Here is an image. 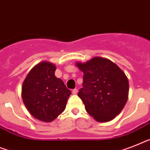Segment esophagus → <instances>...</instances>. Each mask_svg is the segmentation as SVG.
<instances>
[{
	"label": "esophagus",
	"mask_w": 150,
	"mask_h": 150,
	"mask_svg": "<svg viewBox=\"0 0 150 150\" xmlns=\"http://www.w3.org/2000/svg\"><path fill=\"white\" fill-rule=\"evenodd\" d=\"M72 93H73V94H76V93H78V90L77 89H74L72 91Z\"/></svg>",
	"instance_id": "34e87169"
}]
</instances>
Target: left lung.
I'll return each instance as SVG.
<instances>
[{
    "mask_svg": "<svg viewBox=\"0 0 150 150\" xmlns=\"http://www.w3.org/2000/svg\"><path fill=\"white\" fill-rule=\"evenodd\" d=\"M76 65L83 72L78 93L86 112L97 122H108L120 113L128 100L129 81L117 64L103 57Z\"/></svg>",
    "mask_w": 150,
    "mask_h": 150,
    "instance_id": "left-lung-1",
    "label": "left lung"
}]
</instances>
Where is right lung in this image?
I'll list each match as a JSON object with an SVG mask.
<instances>
[{
	"mask_svg": "<svg viewBox=\"0 0 150 150\" xmlns=\"http://www.w3.org/2000/svg\"><path fill=\"white\" fill-rule=\"evenodd\" d=\"M56 66L43 61L33 67L22 86V99L29 112L43 122L54 120L66 108L71 94L63 80L55 76Z\"/></svg>",
	"mask_w": 150,
	"mask_h": 150,
	"instance_id": "1",
	"label": "right lung"
}]
</instances>
